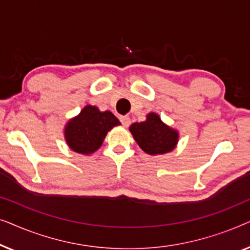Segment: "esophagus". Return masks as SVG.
Masks as SVG:
<instances>
[{
  "instance_id": "1",
  "label": "esophagus",
  "mask_w": 250,
  "mask_h": 250,
  "mask_svg": "<svg viewBox=\"0 0 250 250\" xmlns=\"http://www.w3.org/2000/svg\"><path fill=\"white\" fill-rule=\"evenodd\" d=\"M119 119H121L122 124L124 127H127V126H129V124H131V119H129L128 116H121Z\"/></svg>"
}]
</instances>
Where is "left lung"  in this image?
Wrapping results in <instances>:
<instances>
[{"mask_svg":"<svg viewBox=\"0 0 250 250\" xmlns=\"http://www.w3.org/2000/svg\"><path fill=\"white\" fill-rule=\"evenodd\" d=\"M133 138L143 151L149 155H163L175 148L177 132L160 121L157 114H149L146 121L134 123L129 127Z\"/></svg>","mask_w":250,"mask_h":250,"instance_id":"obj_1","label":"left lung"}]
</instances>
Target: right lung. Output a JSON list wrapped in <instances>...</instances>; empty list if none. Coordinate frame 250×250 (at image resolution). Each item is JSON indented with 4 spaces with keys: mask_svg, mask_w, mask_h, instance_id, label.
<instances>
[{
    "mask_svg": "<svg viewBox=\"0 0 250 250\" xmlns=\"http://www.w3.org/2000/svg\"><path fill=\"white\" fill-rule=\"evenodd\" d=\"M119 124L121 122L112 112H101L97 107L86 105L68 123L64 136L71 150L90 155L100 148L108 131Z\"/></svg>",
    "mask_w": 250,
    "mask_h": 250,
    "instance_id": "add662e5",
    "label": "right lung"
}]
</instances>
